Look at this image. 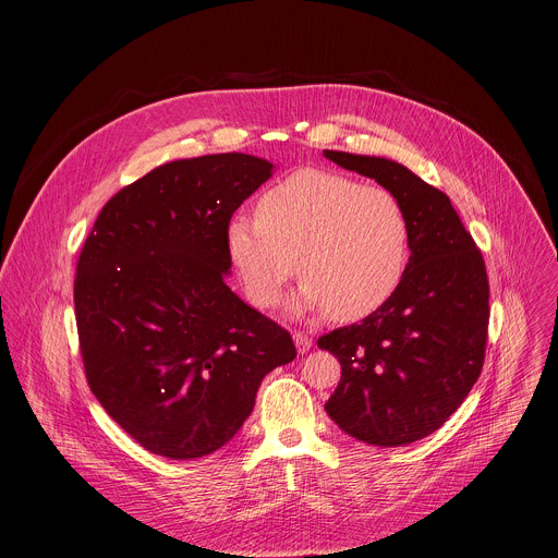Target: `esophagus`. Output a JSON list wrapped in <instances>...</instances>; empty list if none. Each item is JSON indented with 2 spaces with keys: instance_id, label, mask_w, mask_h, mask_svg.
I'll use <instances>...</instances> for the list:
<instances>
[{
  "instance_id": "1",
  "label": "esophagus",
  "mask_w": 558,
  "mask_h": 558,
  "mask_svg": "<svg viewBox=\"0 0 558 558\" xmlns=\"http://www.w3.org/2000/svg\"><path fill=\"white\" fill-rule=\"evenodd\" d=\"M293 342H295L298 353H306V351L313 347V340H311L306 333H302V331H295V333H293Z\"/></svg>"
}]
</instances>
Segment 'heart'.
<instances>
[{
	"label": "heart",
	"mask_w": 558,
	"mask_h": 558,
	"mask_svg": "<svg viewBox=\"0 0 558 558\" xmlns=\"http://www.w3.org/2000/svg\"><path fill=\"white\" fill-rule=\"evenodd\" d=\"M227 252L256 306L278 304L298 271L304 282L295 308H327L333 320L353 323L400 289L411 225L400 198L384 187L298 170L260 196L256 218L229 220Z\"/></svg>",
	"instance_id": "obj_1"
}]
</instances>
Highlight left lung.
I'll use <instances>...</instances> for the list:
<instances>
[{
    "label": "left lung",
    "instance_id": "8db88e82",
    "mask_svg": "<svg viewBox=\"0 0 558 558\" xmlns=\"http://www.w3.org/2000/svg\"><path fill=\"white\" fill-rule=\"evenodd\" d=\"M329 161L400 198L411 258L400 289L360 325L317 340L342 364L329 417L371 446H407L435 433L482 373L490 287L486 263L450 198L402 163L325 149Z\"/></svg>",
    "mask_w": 558,
    "mask_h": 558
}]
</instances>
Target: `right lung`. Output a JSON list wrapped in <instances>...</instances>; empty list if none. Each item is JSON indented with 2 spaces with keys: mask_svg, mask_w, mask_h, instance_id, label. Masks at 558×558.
Instances as JSON below:
<instances>
[{
  "mask_svg": "<svg viewBox=\"0 0 558 558\" xmlns=\"http://www.w3.org/2000/svg\"><path fill=\"white\" fill-rule=\"evenodd\" d=\"M274 172L229 151L181 158L117 192L76 263L74 313L90 390L145 450L196 459L252 415L263 377L295 357L238 298L227 225Z\"/></svg>",
  "mask_w": 558,
  "mask_h": 558,
  "instance_id": "add662e5",
  "label": "right lung"
}]
</instances>
